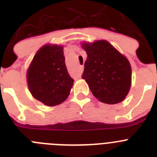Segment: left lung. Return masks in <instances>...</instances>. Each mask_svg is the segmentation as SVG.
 I'll list each match as a JSON object with an SVG mask.
<instances>
[{
  "label": "left lung",
  "mask_w": 157,
  "mask_h": 157,
  "mask_svg": "<svg viewBox=\"0 0 157 157\" xmlns=\"http://www.w3.org/2000/svg\"><path fill=\"white\" fill-rule=\"evenodd\" d=\"M82 47L87 54L82 78L93 95L109 105L123 101L131 86V67L128 59L105 40L84 42Z\"/></svg>",
  "instance_id": "1"
}]
</instances>
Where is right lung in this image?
Listing matches in <instances>:
<instances>
[{"mask_svg": "<svg viewBox=\"0 0 157 157\" xmlns=\"http://www.w3.org/2000/svg\"><path fill=\"white\" fill-rule=\"evenodd\" d=\"M32 96L48 106L67 98L74 79L68 74L61 45H45L35 54L27 73Z\"/></svg>", "mask_w": 157, "mask_h": 157, "instance_id": "right-lung-1", "label": "right lung"}]
</instances>
